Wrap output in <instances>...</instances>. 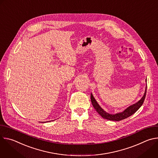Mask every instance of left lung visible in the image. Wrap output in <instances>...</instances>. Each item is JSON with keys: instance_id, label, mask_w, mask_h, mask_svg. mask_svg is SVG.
Masks as SVG:
<instances>
[{"instance_id": "obj_1", "label": "left lung", "mask_w": 158, "mask_h": 158, "mask_svg": "<svg viewBox=\"0 0 158 158\" xmlns=\"http://www.w3.org/2000/svg\"><path fill=\"white\" fill-rule=\"evenodd\" d=\"M146 89H147V87L146 88V91H145L143 97L141 99L140 101H139L137 103L129 106L126 109H125L123 112H120V113H117L116 114H110L107 113L106 112H105L99 106V105L98 104V102L95 100V99L93 97L92 94H91V102H92L93 106L94 107V109L96 110V111L103 118L110 120V121H121L123 119H124L131 116V115H132L134 113H135V112H136L140 108V107L143 105V104L145 98H146Z\"/></svg>"}]
</instances>
